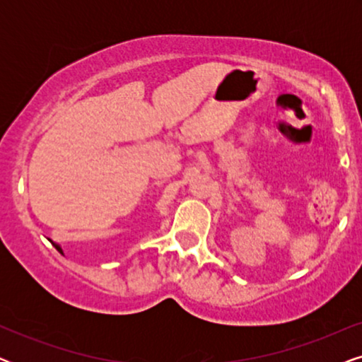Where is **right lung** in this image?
I'll return each mask as SVG.
<instances>
[{
    "label": "right lung",
    "instance_id": "right-lung-1",
    "mask_svg": "<svg viewBox=\"0 0 362 362\" xmlns=\"http://www.w3.org/2000/svg\"><path fill=\"white\" fill-rule=\"evenodd\" d=\"M56 249H57L59 252H62V250H61V247H59V245H56Z\"/></svg>",
    "mask_w": 362,
    "mask_h": 362
}]
</instances>
